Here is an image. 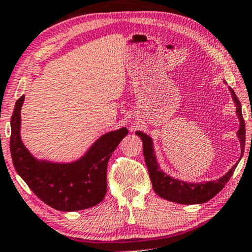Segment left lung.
<instances>
[{
	"mask_svg": "<svg viewBox=\"0 0 252 252\" xmlns=\"http://www.w3.org/2000/svg\"><path fill=\"white\" fill-rule=\"evenodd\" d=\"M229 91L232 94V98L234 104L236 106V114L240 120V129L237 131V137L240 139L241 144V157L239 161L242 158L243 151H244V143H246V125H244V120L242 116V109H241V102L237 99L235 92L229 88ZM137 136H139L143 140V151L144 158L146 162L148 173H150V178L153 185L154 192L162 198H165L168 201L176 202L180 204H201L205 203L209 200L220 192L224 189L226 184L231 179L232 175L235 171L237 165V161L234 164L231 170L217 180H212V182H201V183H186L182 180L175 179L169 175H166L160 169L158 164L157 157L154 153L153 140L146 133L137 131Z\"/></svg>",
	"mask_w": 252,
	"mask_h": 252,
	"instance_id": "left-lung-1",
	"label": "left lung"
}]
</instances>
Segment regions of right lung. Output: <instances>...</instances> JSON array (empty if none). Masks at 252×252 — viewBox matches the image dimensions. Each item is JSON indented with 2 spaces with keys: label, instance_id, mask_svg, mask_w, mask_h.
Segmentation results:
<instances>
[{
  "label": "right lung",
  "instance_id": "1",
  "mask_svg": "<svg viewBox=\"0 0 252 252\" xmlns=\"http://www.w3.org/2000/svg\"><path fill=\"white\" fill-rule=\"evenodd\" d=\"M25 95L16 101L11 116L10 152L13 165L28 187L45 204L59 211H77L94 207L107 192V163L126 127L102 134L86 154L70 163L37 160L20 138V111Z\"/></svg>",
  "mask_w": 252,
  "mask_h": 252
}]
</instances>
